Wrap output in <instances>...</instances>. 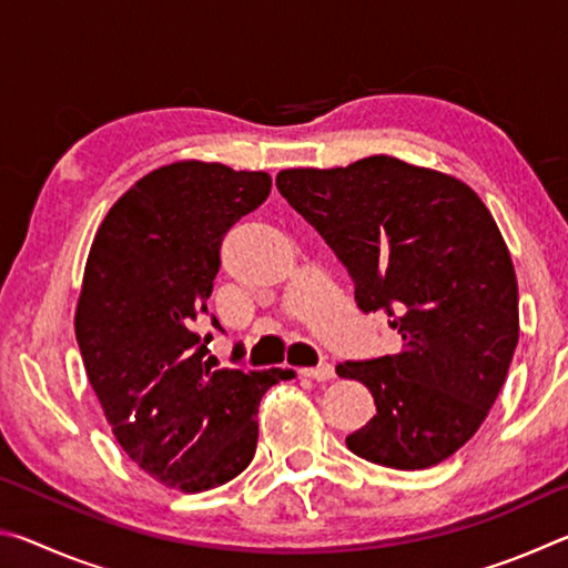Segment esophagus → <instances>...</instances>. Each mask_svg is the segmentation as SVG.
Here are the masks:
<instances>
[{"label": "esophagus", "instance_id": "1", "mask_svg": "<svg viewBox=\"0 0 568 568\" xmlns=\"http://www.w3.org/2000/svg\"><path fill=\"white\" fill-rule=\"evenodd\" d=\"M301 376L313 378V381H331L335 373L331 363H321V365H313V368H301Z\"/></svg>", "mask_w": 568, "mask_h": 568}]
</instances>
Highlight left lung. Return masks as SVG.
Segmentation results:
<instances>
[{
  "instance_id": "obj_1",
  "label": "left lung",
  "mask_w": 568,
  "mask_h": 568,
  "mask_svg": "<svg viewBox=\"0 0 568 568\" xmlns=\"http://www.w3.org/2000/svg\"><path fill=\"white\" fill-rule=\"evenodd\" d=\"M275 185L345 265L361 311L388 315L403 341L398 353L335 368L376 400L345 444L398 470L454 456L486 420L518 343L511 253L484 200L388 155L281 170Z\"/></svg>"
}]
</instances>
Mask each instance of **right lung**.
Listing matches in <instances>:
<instances>
[{
    "label": "right lung",
    "instance_id": "obj_1",
    "mask_svg": "<svg viewBox=\"0 0 568 568\" xmlns=\"http://www.w3.org/2000/svg\"><path fill=\"white\" fill-rule=\"evenodd\" d=\"M271 185L267 172L220 162L162 165L110 207L84 265L74 333L90 386L124 454L182 494L243 474L263 393L295 376L213 371L210 335L192 331L207 313L223 235Z\"/></svg>",
    "mask_w": 568,
    "mask_h": 568
}]
</instances>
